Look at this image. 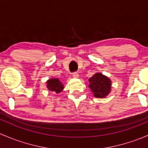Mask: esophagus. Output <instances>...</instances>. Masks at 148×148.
I'll use <instances>...</instances> for the list:
<instances>
[{"label": "esophagus", "instance_id": "obj_1", "mask_svg": "<svg viewBox=\"0 0 148 148\" xmlns=\"http://www.w3.org/2000/svg\"><path fill=\"white\" fill-rule=\"evenodd\" d=\"M79 76V74L77 73V72H74L73 73V77H78Z\"/></svg>", "mask_w": 148, "mask_h": 148}]
</instances>
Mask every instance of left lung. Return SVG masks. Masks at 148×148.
I'll list each match as a JSON object with an SVG mask.
<instances>
[{
	"label": "left lung",
	"mask_w": 148,
	"mask_h": 148,
	"mask_svg": "<svg viewBox=\"0 0 148 148\" xmlns=\"http://www.w3.org/2000/svg\"><path fill=\"white\" fill-rule=\"evenodd\" d=\"M89 87L94 96L103 98L110 92L111 81L108 77L101 73H96L89 79Z\"/></svg>",
	"instance_id": "left-lung-1"
}]
</instances>
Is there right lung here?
Returning a JSON list of instances; mask_svg holds the SVG:
<instances>
[{
    "mask_svg": "<svg viewBox=\"0 0 148 148\" xmlns=\"http://www.w3.org/2000/svg\"><path fill=\"white\" fill-rule=\"evenodd\" d=\"M47 88L51 91H55L57 93L61 92L63 89V85L60 82L58 79L51 78L47 81Z\"/></svg>",
    "mask_w": 148,
    "mask_h": 148,
    "instance_id": "obj_1",
    "label": "right lung"
}]
</instances>
